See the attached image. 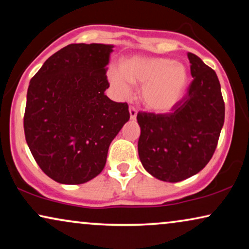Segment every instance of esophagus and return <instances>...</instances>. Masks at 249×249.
Wrapping results in <instances>:
<instances>
[{
	"instance_id": "1",
	"label": "esophagus",
	"mask_w": 249,
	"mask_h": 249,
	"mask_svg": "<svg viewBox=\"0 0 249 249\" xmlns=\"http://www.w3.org/2000/svg\"><path fill=\"white\" fill-rule=\"evenodd\" d=\"M129 113H130V119L135 120L136 117H137V108L135 107H129Z\"/></svg>"
}]
</instances>
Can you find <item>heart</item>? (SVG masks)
<instances>
[{"label":"heart","mask_w":249,"mask_h":249,"mask_svg":"<svg viewBox=\"0 0 249 249\" xmlns=\"http://www.w3.org/2000/svg\"><path fill=\"white\" fill-rule=\"evenodd\" d=\"M110 79L119 94L128 97L130 84H144L142 98L148 108L168 111L181 98L188 83V72L182 64L170 59L132 57L121 67L110 70Z\"/></svg>","instance_id":"b5f03b06"}]
</instances>
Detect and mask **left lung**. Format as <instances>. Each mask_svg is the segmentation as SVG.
<instances>
[{
  "label": "left lung",
  "instance_id": "left-lung-1",
  "mask_svg": "<svg viewBox=\"0 0 249 249\" xmlns=\"http://www.w3.org/2000/svg\"><path fill=\"white\" fill-rule=\"evenodd\" d=\"M193 81L187 94L166 113L139 111L138 154L146 171L178 182L205 168L215 152L224 122L219 78L195 54L188 53Z\"/></svg>",
  "mask_w": 249,
  "mask_h": 249
}]
</instances>
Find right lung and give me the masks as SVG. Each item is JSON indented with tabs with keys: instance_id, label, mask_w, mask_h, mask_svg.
Instances as JSON below:
<instances>
[{
	"instance_id": "obj_1",
	"label": "right lung",
	"mask_w": 249,
	"mask_h": 249,
	"mask_svg": "<svg viewBox=\"0 0 249 249\" xmlns=\"http://www.w3.org/2000/svg\"><path fill=\"white\" fill-rule=\"evenodd\" d=\"M112 45L70 44L32 78L23 130L46 176L79 185L100 175L108 146L129 120L128 104L110 100L107 64Z\"/></svg>"
}]
</instances>
